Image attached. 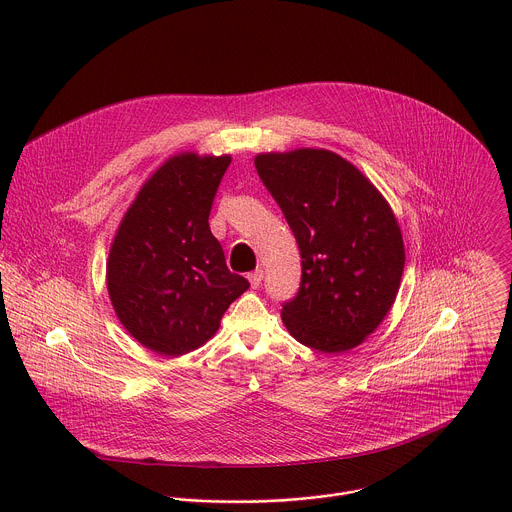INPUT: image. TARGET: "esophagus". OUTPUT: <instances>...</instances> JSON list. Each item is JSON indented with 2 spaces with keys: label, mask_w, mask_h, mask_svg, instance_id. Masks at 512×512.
<instances>
[{
  "label": "esophagus",
  "mask_w": 512,
  "mask_h": 512,
  "mask_svg": "<svg viewBox=\"0 0 512 512\" xmlns=\"http://www.w3.org/2000/svg\"><path fill=\"white\" fill-rule=\"evenodd\" d=\"M247 279H249L251 287H253V289H257V287L261 285V281H263V269H255V271H251V273L247 275Z\"/></svg>",
  "instance_id": "1"
}]
</instances>
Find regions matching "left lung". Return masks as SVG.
Segmentation results:
<instances>
[{
  "instance_id": "obj_1",
  "label": "left lung",
  "mask_w": 512,
  "mask_h": 512,
  "mask_svg": "<svg viewBox=\"0 0 512 512\" xmlns=\"http://www.w3.org/2000/svg\"><path fill=\"white\" fill-rule=\"evenodd\" d=\"M301 251V287L283 305L293 339L321 353L361 345L387 317L405 269L397 217L347 159L301 147L255 157Z\"/></svg>"
}]
</instances>
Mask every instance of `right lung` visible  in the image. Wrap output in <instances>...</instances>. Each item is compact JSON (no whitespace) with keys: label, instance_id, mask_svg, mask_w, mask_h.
I'll return each instance as SVG.
<instances>
[{"label":"right lung","instance_id":"add662e5","mask_svg":"<svg viewBox=\"0 0 512 512\" xmlns=\"http://www.w3.org/2000/svg\"><path fill=\"white\" fill-rule=\"evenodd\" d=\"M231 155L181 151L137 191L109 247L105 281L125 331L163 357L205 345L249 281L227 269L209 229Z\"/></svg>","mask_w":512,"mask_h":512}]
</instances>
